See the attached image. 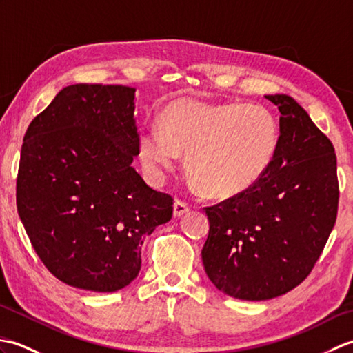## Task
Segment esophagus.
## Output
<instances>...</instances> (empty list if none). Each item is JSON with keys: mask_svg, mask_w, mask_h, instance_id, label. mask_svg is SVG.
I'll use <instances>...</instances> for the list:
<instances>
[{"mask_svg": "<svg viewBox=\"0 0 353 353\" xmlns=\"http://www.w3.org/2000/svg\"><path fill=\"white\" fill-rule=\"evenodd\" d=\"M174 216L176 219H179V216H182L183 214H186L190 211V206L185 203V201H181V200H176L174 201Z\"/></svg>", "mask_w": 353, "mask_h": 353, "instance_id": "esophagus-1", "label": "esophagus"}]
</instances>
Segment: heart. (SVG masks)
<instances>
[{
	"mask_svg": "<svg viewBox=\"0 0 353 353\" xmlns=\"http://www.w3.org/2000/svg\"><path fill=\"white\" fill-rule=\"evenodd\" d=\"M157 125L139 132V156L162 176L185 153L196 190L230 197L252 188L273 163L281 142L276 115L264 104H209L181 99L167 104Z\"/></svg>",
	"mask_w": 353,
	"mask_h": 353,
	"instance_id": "1",
	"label": "heart"
}]
</instances>
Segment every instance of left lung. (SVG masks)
<instances>
[{"label": "left lung", "mask_w": 353, "mask_h": 353, "mask_svg": "<svg viewBox=\"0 0 353 353\" xmlns=\"http://www.w3.org/2000/svg\"><path fill=\"white\" fill-rule=\"evenodd\" d=\"M265 99L281 112L273 163L252 188L205 208V272L224 294L241 301H268L302 283L339 211L332 142L290 95Z\"/></svg>", "instance_id": "left-lung-1"}]
</instances>
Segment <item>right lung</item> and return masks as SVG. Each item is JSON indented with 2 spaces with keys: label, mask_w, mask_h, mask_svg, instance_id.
I'll return each instance as SVG.
<instances>
[{
  "label": "right lung",
  "mask_w": 353,
  "mask_h": 353,
  "mask_svg": "<svg viewBox=\"0 0 353 353\" xmlns=\"http://www.w3.org/2000/svg\"><path fill=\"white\" fill-rule=\"evenodd\" d=\"M133 112L134 88L71 85L26 132L18 214L43 265L71 287L124 288L139 273L144 239L172 216V197L132 167Z\"/></svg>",
  "instance_id": "right-lung-1"
}]
</instances>
